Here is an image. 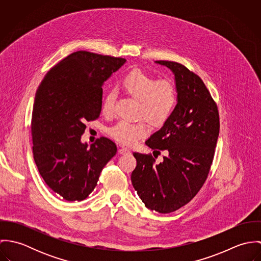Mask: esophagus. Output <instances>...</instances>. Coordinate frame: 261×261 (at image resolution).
<instances>
[{"mask_svg":"<svg viewBox=\"0 0 261 261\" xmlns=\"http://www.w3.org/2000/svg\"><path fill=\"white\" fill-rule=\"evenodd\" d=\"M118 152H119L120 154H126V153L129 152V149H126V148H119V149H118Z\"/></svg>","mask_w":261,"mask_h":261,"instance_id":"esophagus-1","label":"esophagus"}]
</instances>
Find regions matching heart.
I'll return each instance as SVG.
<instances>
[{"label":"heart","mask_w":261,"mask_h":261,"mask_svg":"<svg viewBox=\"0 0 261 261\" xmlns=\"http://www.w3.org/2000/svg\"><path fill=\"white\" fill-rule=\"evenodd\" d=\"M122 85L132 97L139 100L138 116L146 117L152 125H162L169 119L177 102V91L171 81H155L141 70H134L124 77ZM114 102L115 92L112 90L103 99V114L113 113ZM109 133L118 143L130 146L149 133V125L145 119H122L112 126Z\"/></svg>","instance_id":"1"}]
</instances>
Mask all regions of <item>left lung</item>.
Returning <instances> with one entry per match:
<instances>
[{
  "mask_svg": "<svg viewBox=\"0 0 261 261\" xmlns=\"http://www.w3.org/2000/svg\"><path fill=\"white\" fill-rule=\"evenodd\" d=\"M175 76L177 105L169 119L146 145L152 154L165 151L162 163L134 152L137 167L132 183L145 206L159 213L174 212L189 203L210 171L219 136V113L202 79L184 65L154 61Z\"/></svg>",
  "mask_w": 261,
  "mask_h": 261,
  "instance_id": "8db88e82",
  "label": "left lung"
}]
</instances>
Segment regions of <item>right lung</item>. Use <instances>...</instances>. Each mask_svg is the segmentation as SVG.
<instances>
[{
  "label": "right lung",
  "instance_id": "obj_1",
  "mask_svg": "<svg viewBox=\"0 0 261 261\" xmlns=\"http://www.w3.org/2000/svg\"><path fill=\"white\" fill-rule=\"evenodd\" d=\"M125 59L77 51L52 67L38 87L32 112L33 155L38 171L66 201H82L94 190L115 144L100 138L81 142L86 121L96 119L102 85Z\"/></svg>",
  "mask_w": 261,
  "mask_h": 261
}]
</instances>
